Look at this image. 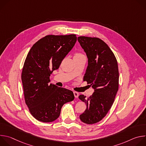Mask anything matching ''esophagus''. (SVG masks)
<instances>
[{"label": "esophagus", "instance_id": "34e87169", "mask_svg": "<svg viewBox=\"0 0 146 146\" xmlns=\"http://www.w3.org/2000/svg\"><path fill=\"white\" fill-rule=\"evenodd\" d=\"M73 94H74V97H75V98H78V96H79L78 92H76V91H74V92H73Z\"/></svg>", "mask_w": 146, "mask_h": 146}]
</instances>
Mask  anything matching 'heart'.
Here are the masks:
<instances>
[{"label": "heart", "mask_w": 146, "mask_h": 146, "mask_svg": "<svg viewBox=\"0 0 146 146\" xmlns=\"http://www.w3.org/2000/svg\"><path fill=\"white\" fill-rule=\"evenodd\" d=\"M77 54H76V55H77Z\"/></svg>", "instance_id": "heart-1"}]
</instances>
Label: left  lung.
Wrapping results in <instances>:
<instances>
[{"label": "left lung", "instance_id": "8db88e82", "mask_svg": "<svg viewBox=\"0 0 146 146\" xmlns=\"http://www.w3.org/2000/svg\"><path fill=\"white\" fill-rule=\"evenodd\" d=\"M77 39L88 59L84 81L94 89L89 98L84 95L78 97L87 105L80 118L86 123L93 124L106 116L114 103L119 86L117 60L102 40L86 36H80Z\"/></svg>", "mask_w": 146, "mask_h": 146}]
</instances>
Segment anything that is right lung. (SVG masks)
Wrapping results in <instances>:
<instances>
[{
	"label": "right lung",
	"instance_id": "obj_1",
	"mask_svg": "<svg viewBox=\"0 0 146 146\" xmlns=\"http://www.w3.org/2000/svg\"><path fill=\"white\" fill-rule=\"evenodd\" d=\"M77 41L76 35H47L33 44L25 59L21 79L26 105L38 121L56 119L65 103L74 99L68 89L49 84L50 76Z\"/></svg>",
	"mask_w": 146,
	"mask_h": 146
}]
</instances>
